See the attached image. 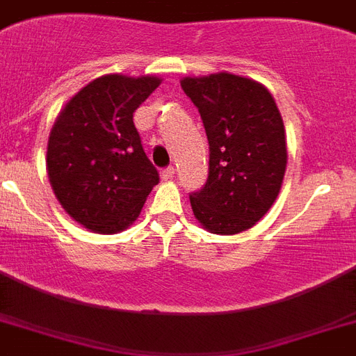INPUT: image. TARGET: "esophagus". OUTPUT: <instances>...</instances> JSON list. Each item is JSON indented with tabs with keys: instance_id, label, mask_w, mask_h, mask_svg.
<instances>
[{
	"instance_id": "34e87169",
	"label": "esophagus",
	"mask_w": 356,
	"mask_h": 356,
	"mask_svg": "<svg viewBox=\"0 0 356 356\" xmlns=\"http://www.w3.org/2000/svg\"><path fill=\"white\" fill-rule=\"evenodd\" d=\"M175 175V168L173 166H168V168L163 170V179H172Z\"/></svg>"
}]
</instances>
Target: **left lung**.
<instances>
[{"label": "left lung", "instance_id": "left-lung-1", "mask_svg": "<svg viewBox=\"0 0 356 356\" xmlns=\"http://www.w3.org/2000/svg\"><path fill=\"white\" fill-rule=\"evenodd\" d=\"M208 146V179L190 193L193 216L213 234L254 227L273 207L287 166L285 129L273 95L261 83L218 73L184 78Z\"/></svg>", "mask_w": 356, "mask_h": 356}]
</instances>
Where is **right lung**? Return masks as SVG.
Instances as JSON below:
<instances>
[{"mask_svg": "<svg viewBox=\"0 0 356 356\" xmlns=\"http://www.w3.org/2000/svg\"><path fill=\"white\" fill-rule=\"evenodd\" d=\"M159 83L155 76L97 78L69 100L51 129V186L65 212L93 232L129 227L159 183L133 124L135 109Z\"/></svg>", "mask_w": 356, "mask_h": 356, "instance_id": "add662e5", "label": "right lung"}]
</instances>
